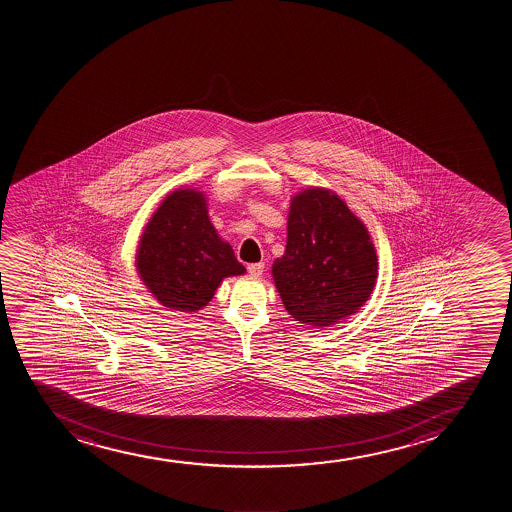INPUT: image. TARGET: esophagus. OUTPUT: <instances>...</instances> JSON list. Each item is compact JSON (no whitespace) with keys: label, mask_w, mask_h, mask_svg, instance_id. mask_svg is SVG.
<instances>
[{"label":"esophagus","mask_w":512,"mask_h":512,"mask_svg":"<svg viewBox=\"0 0 512 512\" xmlns=\"http://www.w3.org/2000/svg\"><path fill=\"white\" fill-rule=\"evenodd\" d=\"M247 271L253 275V277H261L263 271H265V263H253V265H247Z\"/></svg>","instance_id":"34e87169"}]
</instances>
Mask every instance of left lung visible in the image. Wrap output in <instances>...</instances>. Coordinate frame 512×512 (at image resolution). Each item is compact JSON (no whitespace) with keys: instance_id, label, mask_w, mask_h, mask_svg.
Instances as JSON below:
<instances>
[{"instance_id":"1","label":"left lung","mask_w":512,"mask_h":512,"mask_svg":"<svg viewBox=\"0 0 512 512\" xmlns=\"http://www.w3.org/2000/svg\"><path fill=\"white\" fill-rule=\"evenodd\" d=\"M377 277L371 235L328 189L297 194L285 254L273 263L283 306L295 321L329 326L364 306Z\"/></svg>"}]
</instances>
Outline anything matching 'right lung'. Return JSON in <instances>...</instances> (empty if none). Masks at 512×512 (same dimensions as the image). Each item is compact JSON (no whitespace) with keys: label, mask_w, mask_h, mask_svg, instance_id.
<instances>
[{"label":"right lung","mask_w":512,"mask_h":512,"mask_svg":"<svg viewBox=\"0 0 512 512\" xmlns=\"http://www.w3.org/2000/svg\"><path fill=\"white\" fill-rule=\"evenodd\" d=\"M136 265L157 300L181 312L200 311L225 277L246 271L210 224L203 194L193 189L165 198L141 235Z\"/></svg>","instance_id":"right-lung-1"}]
</instances>
